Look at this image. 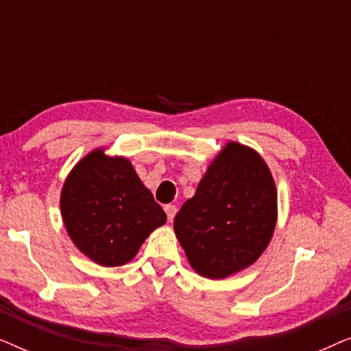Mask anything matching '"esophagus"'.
Returning a JSON list of instances; mask_svg holds the SVG:
<instances>
[{
    "instance_id": "34e87169",
    "label": "esophagus",
    "mask_w": 351,
    "mask_h": 351,
    "mask_svg": "<svg viewBox=\"0 0 351 351\" xmlns=\"http://www.w3.org/2000/svg\"><path fill=\"white\" fill-rule=\"evenodd\" d=\"M165 210H166V215H167V220H172L176 217L177 214V208L174 204H166L165 206Z\"/></svg>"
}]
</instances>
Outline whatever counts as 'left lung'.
I'll return each instance as SVG.
<instances>
[{"label": "left lung", "instance_id": "8db88e82", "mask_svg": "<svg viewBox=\"0 0 351 351\" xmlns=\"http://www.w3.org/2000/svg\"><path fill=\"white\" fill-rule=\"evenodd\" d=\"M275 223L270 169L251 148L230 142L177 213L174 230L191 267L220 280L261 257Z\"/></svg>", "mask_w": 351, "mask_h": 351}]
</instances>
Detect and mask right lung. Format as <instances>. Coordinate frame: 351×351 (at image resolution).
<instances>
[{
  "label": "right lung",
  "mask_w": 351,
  "mask_h": 351,
  "mask_svg": "<svg viewBox=\"0 0 351 351\" xmlns=\"http://www.w3.org/2000/svg\"><path fill=\"white\" fill-rule=\"evenodd\" d=\"M66 232L76 247L104 267L131 261L166 213L124 158L102 150L81 160L60 196Z\"/></svg>",
  "instance_id": "right-lung-1"
}]
</instances>
